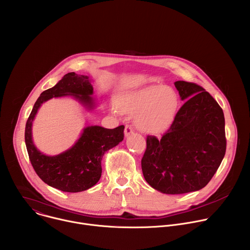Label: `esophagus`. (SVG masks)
Segmentation results:
<instances>
[{
  "mask_svg": "<svg viewBox=\"0 0 250 250\" xmlns=\"http://www.w3.org/2000/svg\"><path fill=\"white\" fill-rule=\"evenodd\" d=\"M133 132H134V130H133L132 126L129 125H125V136H129V135L132 134Z\"/></svg>",
  "mask_w": 250,
  "mask_h": 250,
  "instance_id": "obj_1",
  "label": "esophagus"
}]
</instances>
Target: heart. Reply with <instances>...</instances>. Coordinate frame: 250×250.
<instances>
[{
    "label": "heart",
    "instance_id": "1",
    "mask_svg": "<svg viewBox=\"0 0 250 250\" xmlns=\"http://www.w3.org/2000/svg\"><path fill=\"white\" fill-rule=\"evenodd\" d=\"M118 105L121 111L136 115L135 125L139 130L158 133L174 121L179 97L170 87L152 85L124 95Z\"/></svg>",
    "mask_w": 250,
    "mask_h": 250
}]
</instances>
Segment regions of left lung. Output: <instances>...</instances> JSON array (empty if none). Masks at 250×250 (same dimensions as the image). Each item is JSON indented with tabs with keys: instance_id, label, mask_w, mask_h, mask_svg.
Here are the masks:
<instances>
[{
	"instance_id": "obj_1",
	"label": "left lung",
	"mask_w": 250,
	"mask_h": 250,
	"mask_svg": "<svg viewBox=\"0 0 250 250\" xmlns=\"http://www.w3.org/2000/svg\"><path fill=\"white\" fill-rule=\"evenodd\" d=\"M174 84L186 102L161 138L147 135L141 159L146 182L170 195L204 188L220 167L227 149L225 117L217 101L195 83Z\"/></svg>"
}]
</instances>
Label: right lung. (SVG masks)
I'll list each match as a JSON object with an SVG mask.
<instances>
[{"label": "right lung", "instance_id": "right-lung-1", "mask_svg": "<svg viewBox=\"0 0 250 250\" xmlns=\"http://www.w3.org/2000/svg\"><path fill=\"white\" fill-rule=\"evenodd\" d=\"M92 94L93 86L88 76L70 72L54 87L41 94L26 121L24 140L35 173L44 183L63 192H82L96 185L102 175L103 155L123 141L125 126L120 125L113 129L99 125L87 126L70 149L55 156H47L33 145L32 122L42 104L53 97L72 95L92 110L95 104Z\"/></svg>", "mask_w": 250, "mask_h": 250}]
</instances>
